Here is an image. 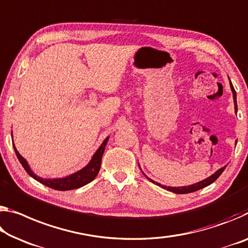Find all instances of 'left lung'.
<instances>
[{
    "instance_id": "left-lung-1",
    "label": "left lung",
    "mask_w": 248,
    "mask_h": 248,
    "mask_svg": "<svg viewBox=\"0 0 248 248\" xmlns=\"http://www.w3.org/2000/svg\"><path fill=\"white\" fill-rule=\"evenodd\" d=\"M231 89H232V92H233V98H234V105H235V109H237V103H236V92H235V89H234V87H233V85L231 84ZM225 168H226V166L225 167H223V168H221L219 169V170H217L215 172L214 174H212L211 176H209V178L207 179H205V180H203V181H201V182H198V183H195V184H192V186H179V187H173V186H162V184H160V183H156V182H155V181H152L151 179H149L147 175V178L151 181V182H153L155 184H156V186H161L162 188H166V190H168V191H171V192H173V193H176V194H186V193H191V192H195V191H198V190H201V188H203V187H205V186H210V184H212L214 182V181L218 178L219 175L222 174V172L225 170Z\"/></svg>"
}]
</instances>
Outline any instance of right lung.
I'll return each instance as SVG.
<instances>
[{
	"label": "right lung",
	"mask_w": 248,
	"mask_h": 248,
	"mask_svg": "<svg viewBox=\"0 0 248 248\" xmlns=\"http://www.w3.org/2000/svg\"><path fill=\"white\" fill-rule=\"evenodd\" d=\"M108 139L109 138H106L104 140L103 144L98 148V150L95 152V155H93L90 162L84 169H81V170H79L78 172H76V173H74L72 175L66 176V178L53 179V180L52 179H42V178H39V176H37L36 174H34L33 171L31 170L30 166L27 164L26 160L17 152L16 148L14 147V143H13V147H14L15 153H16L17 159L19 160V162H21L23 168L25 169V171L31 176H32L33 179L38 181L39 183L44 184V186H46L54 188V190L68 191V190H74V188L84 186H86V184H88L89 182H92V181L96 178L98 172H99V170H100L101 158H103L105 147L108 142Z\"/></svg>",
	"instance_id": "right-lung-1"
}]
</instances>
